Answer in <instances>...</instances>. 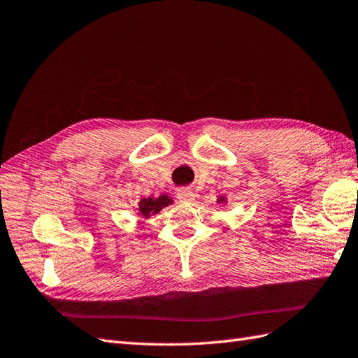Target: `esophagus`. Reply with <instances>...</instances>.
Masks as SVG:
<instances>
[{"mask_svg":"<svg viewBox=\"0 0 358 358\" xmlns=\"http://www.w3.org/2000/svg\"><path fill=\"white\" fill-rule=\"evenodd\" d=\"M177 196L180 199V203H185V204H192L195 201V194L194 190L190 189H180Z\"/></svg>","mask_w":358,"mask_h":358,"instance_id":"obj_1","label":"esophagus"}]
</instances>
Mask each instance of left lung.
I'll list each match as a JSON object with an SVG mask.
<instances>
[{"mask_svg":"<svg viewBox=\"0 0 358 358\" xmlns=\"http://www.w3.org/2000/svg\"><path fill=\"white\" fill-rule=\"evenodd\" d=\"M217 203H218V204H227V198H226V196H222V195H221V196H218V199H217Z\"/></svg>","mask_w":358,"mask_h":358,"instance_id":"8db88e82","label":"left lung"}]
</instances>
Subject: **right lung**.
Here are the masks:
<instances>
[{
	"mask_svg": "<svg viewBox=\"0 0 358 358\" xmlns=\"http://www.w3.org/2000/svg\"><path fill=\"white\" fill-rule=\"evenodd\" d=\"M173 203V199L171 196H168L166 194L160 195V196H148V198H141L138 201V209H137V215L140 218L143 220H149L152 215L159 213L163 207H168L169 204Z\"/></svg>",
	"mask_w": 358,
	"mask_h": 358,
	"instance_id": "obj_1",
	"label": "right lung"
}]
</instances>
